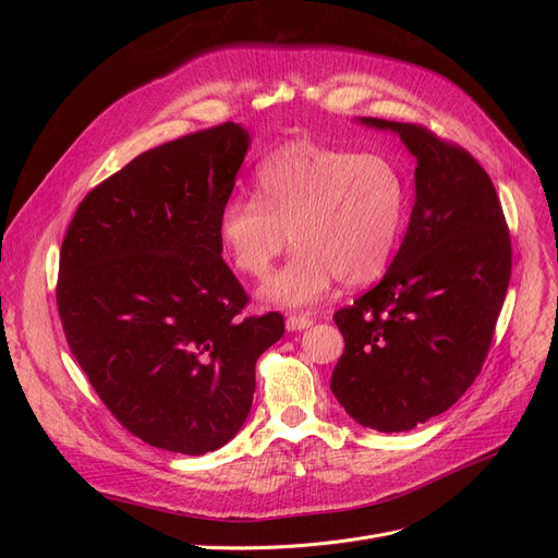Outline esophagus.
Returning a JSON list of instances; mask_svg holds the SVG:
<instances>
[{"mask_svg": "<svg viewBox=\"0 0 558 558\" xmlns=\"http://www.w3.org/2000/svg\"><path fill=\"white\" fill-rule=\"evenodd\" d=\"M312 324H314V318H312V316H305V314H291V316L287 318V330H289V332L305 330V328H310Z\"/></svg>", "mask_w": 558, "mask_h": 558, "instance_id": "34e87169", "label": "esophagus"}]
</instances>
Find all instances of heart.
<instances>
[{"mask_svg":"<svg viewBox=\"0 0 558 558\" xmlns=\"http://www.w3.org/2000/svg\"><path fill=\"white\" fill-rule=\"evenodd\" d=\"M257 197L232 196L217 217V238L232 269L262 276L296 251L259 287L278 307L324 299L339 278L362 287L383 276L400 244L409 190L393 160L314 140H291L255 171Z\"/></svg>","mask_w":558,"mask_h":558,"instance_id":"b5f03b06","label":"heart"}]
</instances>
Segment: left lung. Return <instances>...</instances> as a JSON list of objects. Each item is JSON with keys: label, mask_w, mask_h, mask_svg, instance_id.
I'll list each match as a JSON object with an SVG mask.
<instances>
[{"label": "left lung", "mask_w": 558, "mask_h": 558, "mask_svg": "<svg viewBox=\"0 0 558 558\" xmlns=\"http://www.w3.org/2000/svg\"><path fill=\"white\" fill-rule=\"evenodd\" d=\"M416 158V198L385 278L335 314L345 348L330 389L348 416L407 432L475 383L511 278V240L480 162L418 124L360 117Z\"/></svg>", "instance_id": "1"}]
</instances>
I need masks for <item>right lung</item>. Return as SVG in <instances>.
<instances>
[{
  "instance_id": "obj_1",
  "label": "right lung",
  "mask_w": 558,
  "mask_h": 558,
  "mask_svg": "<svg viewBox=\"0 0 558 558\" xmlns=\"http://www.w3.org/2000/svg\"><path fill=\"white\" fill-rule=\"evenodd\" d=\"M251 146L242 124L140 154L87 194L61 248L56 303L93 389L144 444L226 446L251 412L255 362L284 335L278 312L242 318L217 217Z\"/></svg>"
}]
</instances>
